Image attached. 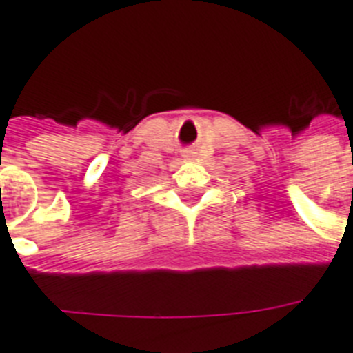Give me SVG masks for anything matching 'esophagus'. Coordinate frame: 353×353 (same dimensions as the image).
Returning a JSON list of instances; mask_svg holds the SVG:
<instances>
[{
	"label": "esophagus",
	"mask_w": 353,
	"mask_h": 353,
	"mask_svg": "<svg viewBox=\"0 0 353 353\" xmlns=\"http://www.w3.org/2000/svg\"><path fill=\"white\" fill-rule=\"evenodd\" d=\"M191 154H193V153H185L184 159H191Z\"/></svg>",
	"instance_id": "1"
}]
</instances>
